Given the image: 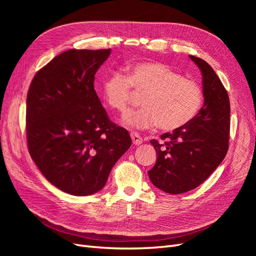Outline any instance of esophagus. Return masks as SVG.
Segmentation results:
<instances>
[{"mask_svg":"<svg viewBox=\"0 0 256 256\" xmlns=\"http://www.w3.org/2000/svg\"><path fill=\"white\" fill-rule=\"evenodd\" d=\"M130 136H131V140H132V143L134 145H141L143 143V138L140 136V134H138L136 132H131Z\"/></svg>","mask_w":256,"mask_h":256,"instance_id":"esophagus-1","label":"esophagus"}]
</instances>
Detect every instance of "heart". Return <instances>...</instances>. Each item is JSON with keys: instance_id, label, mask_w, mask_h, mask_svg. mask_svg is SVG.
Segmentation results:
<instances>
[{"instance_id": "obj_1", "label": "heart", "mask_w": 256, "mask_h": 256, "mask_svg": "<svg viewBox=\"0 0 256 256\" xmlns=\"http://www.w3.org/2000/svg\"><path fill=\"white\" fill-rule=\"evenodd\" d=\"M132 88L145 92L143 108L129 112L124 122L131 128L174 131L187 126L196 118L204 102L200 85L157 62H143L131 66L129 74L112 72L102 82V97L112 109L125 113Z\"/></svg>"}]
</instances>
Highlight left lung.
Segmentation results:
<instances>
[{
    "mask_svg": "<svg viewBox=\"0 0 256 256\" xmlns=\"http://www.w3.org/2000/svg\"><path fill=\"white\" fill-rule=\"evenodd\" d=\"M203 76L204 104L187 126L152 140L158 154L148 171L154 186L170 194H180L205 182L226 157L230 138V99L212 66L190 56Z\"/></svg>",
    "mask_w": 256,
    "mask_h": 256,
    "instance_id": "8db88e82",
    "label": "left lung"
}]
</instances>
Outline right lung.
<instances>
[{"label": "right lung", "mask_w": 256, "mask_h": 256, "mask_svg": "<svg viewBox=\"0 0 256 256\" xmlns=\"http://www.w3.org/2000/svg\"><path fill=\"white\" fill-rule=\"evenodd\" d=\"M111 49L60 53L34 76L26 97V141L47 180L72 196L102 190L131 146L128 131L108 118L94 88Z\"/></svg>", "instance_id": "obj_1"}]
</instances>
